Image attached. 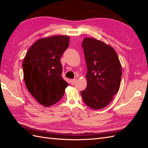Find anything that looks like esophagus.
<instances>
[{
  "label": "esophagus",
  "mask_w": 148,
  "mask_h": 148,
  "mask_svg": "<svg viewBox=\"0 0 148 148\" xmlns=\"http://www.w3.org/2000/svg\"><path fill=\"white\" fill-rule=\"evenodd\" d=\"M77 82V79H70V83L71 84H73L74 83H75V82Z\"/></svg>",
  "instance_id": "34e87169"
}]
</instances>
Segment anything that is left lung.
Returning a JSON list of instances; mask_svg holds the SVG:
<instances>
[{
    "instance_id": "1",
    "label": "left lung",
    "mask_w": 148,
    "mask_h": 148,
    "mask_svg": "<svg viewBox=\"0 0 148 148\" xmlns=\"http://www.w3.org/2000/svg\"><path fill=\"white\" fill-rule=\"evenodd\" d=\"M82 47L88 72L87 87L81 95L88 106L101 109L110 104L119 91L122 65L115 49L104 42L85 38Z\"/></svg>"
}]
</instances>
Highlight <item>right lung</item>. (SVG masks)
<instances>
[{
  "instance_id": "obj_1",
  "label": "right lung",
  "mask_w": 148,
  "mask_h": 148,
  "mask_svg": "<svg viewBox=\"0 0 148 148\" xmlns=\"http://www.w3.org/2000/svg\"><path fill=\"white\" fill-rule=\"evenodd\" d=\"M68 36H52L37 40L24 58L23 78L28 90L42 106L59 101L69 84L62 78L60 57L69 46Z\"/></svg>"
}]
</instances>
